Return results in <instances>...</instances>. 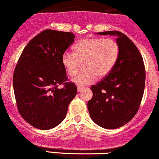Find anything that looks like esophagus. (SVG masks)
Segmentation results:
<instances>
[{
  "instance_id": "esophagus-1",
  "label": "esophagus",
  "mask_w": 159,
  "mask_h": 159,
  "mask_svg": "<svg viewBox=\"0 0 159 159\" xmlns=\"http://www.w3.org/2000/svg\"><path fill=\"white\" fill-rule=\"evenodd\" d=\"M77 89H78V92H81L82 90L84 89L83 87H81V86H77Z\"/></svg>"
}]
</instances>
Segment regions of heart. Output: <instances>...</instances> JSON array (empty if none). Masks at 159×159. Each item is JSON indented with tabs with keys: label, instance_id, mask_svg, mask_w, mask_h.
<instances>
[{
	"label": "heart",
	"instance_id": "obj_1",
	"mask_svg": "<svg viewBox=\"0 0 159 159\" xmlns=\"http://www.w3.org/2000/svg\"><path fill=\"white\" fill-rule=\"evenodd\" d=\"M119 52V45L113 39L88 38L74 45L73 53H64L61 63L70 76L75 75L84 64L85 70L74 78L73 81L77 85L86 86L93 83L97 76L102 78L109 74Z\"/></svg>",
	"mask_w": 159,
	"mask_h": 159
}]
</instances>
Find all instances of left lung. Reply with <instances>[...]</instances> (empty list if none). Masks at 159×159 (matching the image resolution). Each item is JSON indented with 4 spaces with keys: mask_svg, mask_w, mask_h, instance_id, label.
Instances as JSON below:
<instances>
[{
    "mask_svg": "<svg viewBox=\"0 0 159 159\" xmlns=\"http://www.w3.org/2000/svg\"><path fill=\"white\" fill-rule=\"evenodd\" d=\"M98 34L116 36L120 52L109 74L90 88L93 96L87 107L96 124L114 129L128 123L138 111L145 85V68L138 48L127 36L117 31Z\"/></svg>",
    "mask_w": 159,
    "mask_h": 159,
    "instance_id": "left-lung-1",
    "label": "left lung"
}]
</instances>
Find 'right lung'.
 Segmentation results:
<instances>
[{
	"mask_svg": "<svg viewBox=\"0 0 159 159\" xmlns=\"http://www.w3.org/2000/svg\"><path fill=\"white\" fill-rule=\"evenodd\" d=\"M71 32L46 29L34 37L22 52L13 75L18 111L30 125L49 130L61 123L77 94L67 81L61 56L73 43ZM64 84L61 89L57 88Z\"/></svg>",
	"mask_w": 159,
	"mask_h": 159,
	"instance_id": "add662e5",
	"label": "right lung"
}]
</instances>
